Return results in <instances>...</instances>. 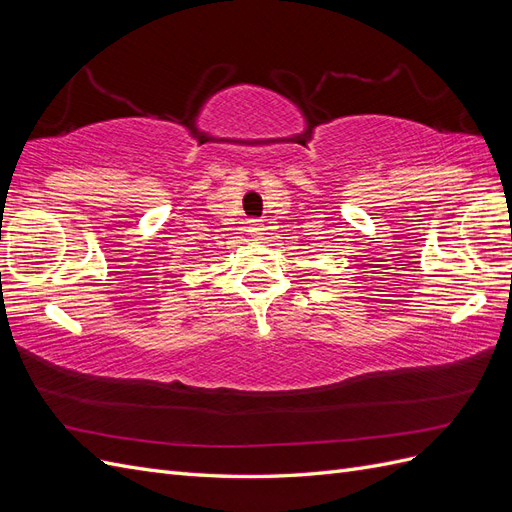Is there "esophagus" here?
Returning <instances> with one entry per match:
<instances>
[{"mask_svg":"<svg viewBox=\"0 0 512 512\" xmlns=\"http://www.w3.org/2000/svg\"><path fill=\"white\" fill-rule=\"evenodd\" d=\"M262 230H265V226H262L260 220H250V222H247V235L254 237L256 241H260L262 235H265V232H262Z\"/></svg>","mask_w":512,"mask_h":512,"instance_id":"esophagus-1","label":"esophagus"}]
</instances>
